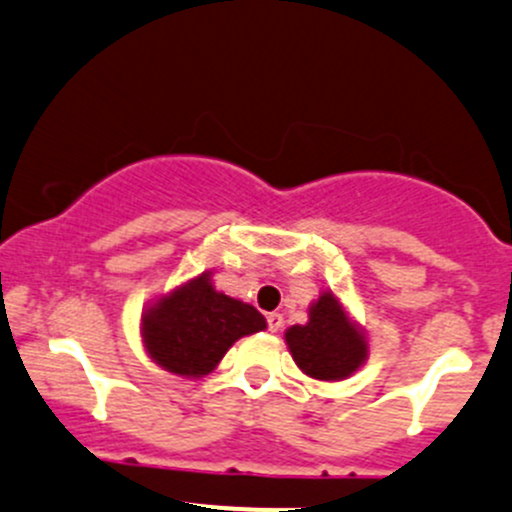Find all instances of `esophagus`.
I'll return each mask as SVG.
<instances>
[{"label": "esophagus", "mask_w": 512, "mask_h": 512, "mask_svg": "<svg viewBox=\"0 0 512 512\" xmlns=\"http://www.w3.org/2000/svg\"><path fill=\"white\" fill-rule=\"evenodd\" d=\"M267 328H270L272 333H277L279 328H282V314H277V311H274V314H267Z\"/></svg>", "instance_id": "1"}]
</instances>
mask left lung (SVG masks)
<instances>
[{"mask_svg":"<svg viewBox=\"0 0 512 512\" xmlns=\"http://www.w3.org/2000/svg\"><path fill=\"white\" fill-rule=\"evenodd\" d=\"M294 363L309 378L343 380L353 375L368 358V341L363 331L348 319L343 306L331 292L311 304L309 321L284 333Z\"/></svg>","mask_w":512,"mask_h":512,"instance_id":"8db88e82","label":"left lung"}]
</instances>
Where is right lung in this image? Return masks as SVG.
<instances>
[{
	"label": "right lung",
	"instance_id": "add662e5",
	"mask_svg": "<svg viewBox=\"0 0 512 512\" xmlns=\"http://www.w3.org/2000/svg\"><path fill=\"white\" fill-rule=\"evenodd\" d=\"M267 328L255 306L215 292L211 274L181 284L142 316L149 358L184 378H203L242 336Z\"/></svg>",
	"mask_w": 512,
	"mask_h": 512
}]
</instances>
